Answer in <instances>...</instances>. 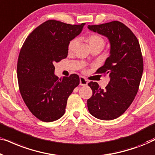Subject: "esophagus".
<instances>
[{"label":"esophagus","mask_w":155,"mask_h":155,"mask_svg":"<svg viewBox=\"0 0 155 155\" xmlns=\"http://www.w3.org/2000/svg\"><path fill=\"white\" fill-rule=\"evenodd\" d=\"M88 83V80L85 79L84 77H80V84L82 86H85Z\"/></svg>","instance_id":"34e87169"}]
</instances>
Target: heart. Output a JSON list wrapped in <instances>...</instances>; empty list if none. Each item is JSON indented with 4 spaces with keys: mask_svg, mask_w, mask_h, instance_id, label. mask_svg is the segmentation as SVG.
<instances>
[{
    "mask_svg": "<svg viewBox=\"0 0 155 155\" xmlns=\"http://www.w3.org/2000/svg\"><path fill=\"white\" fill-rule=\"evenodd\" d=\"M84 41H86V43L87 44V45L90 48H92V47H95V46H101V47H104L105 44V41L103 39V37H101L100 35H97V34H92V35L87 36L84 39ZM76 44H77V40L76 39H73L70 41L68 47L69 52L73 51L74 48L75 47Z\"/></svg>",
    "mask_w": 155,
    "mask_h": 155,
    "instance_id": "b5f03b06",
    "label": "heart"
}]
</instances>
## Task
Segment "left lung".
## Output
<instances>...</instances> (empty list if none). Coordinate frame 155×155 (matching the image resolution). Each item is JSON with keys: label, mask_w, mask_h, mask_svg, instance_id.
Instances as JSON below:
<instances>
[{"label": "left lung", "mask_w": 155, "mask_h": 155, "mask_svg": "<svg viewBox=\"0 0 155 155\" xmlns=\"http://www.w3.org/2000/svg\"><path fill=\"white\" fill-rule=\"evenodd\" d=\"M87 27L107 37L110 43V56L97 70L108 74L110 81L104 90L97 82H89L92 96L87 100L88 110L99 119H115L128 109L138 91L143 72L140 46L133 31L118 21Z\"/></svg>", "instance_id": "obj_1"}]
</instances>
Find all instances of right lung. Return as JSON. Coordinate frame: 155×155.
Returning a JSON list of instances; mask_svg holds the SVG:
<instances>
[{
  "instance_id": "add662e5",
  "label": "right lung",
  "mask_w": 155,
  "mask_h": 155,
  "mask_svg": "<svg viewBox=\"0 0 155 155\" xmlns=\"http://www.w3.org/2000/svg\"><path fill=\"white\" fill-rule=\"evenodd\" d=\"M84 25L47 20L34 29L23 44L17 66L19 89L29 111L42 121L62 117L68 98L80 84L76 74L59 79L54 74V63L66 58L70 41L81 33Z\"/></svg>"
}]
</instances>
